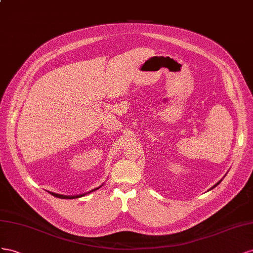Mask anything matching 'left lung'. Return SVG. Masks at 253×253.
<instances>
[{
  "instance_id": "8db88e82",
  "label": "left lung",
  "mask_w": 253,
  "mask_h": 253,
  "mask_svg": "<svg viewBox=\"0 0 253 253\" xmlns=\"http://www.w3.org/2000/svg\"><path fill=\"white\" fill-rule=\"evenodd\" d=\"M219 182H220V181H219ZM219 182H217V183H216V184H215V185H214V186H213V187H212V189H214V187H215V186H217V185H218V184H219Z\"/></svg>"
}]
</instances>
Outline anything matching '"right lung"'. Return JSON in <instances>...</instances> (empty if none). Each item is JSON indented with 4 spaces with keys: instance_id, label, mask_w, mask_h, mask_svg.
<instances>
[{
    "instance_id": "obj_1",
    "label": "right lung",
    "mask_w": 253,
    "mask_h": 253,
    "mask_svg": "<svg viewBox=\"0 0 253 253\" xmlns=\"http://www.w3.org/2000/svg\"><path fill=\"white\" fill-rule=\"evenodd\" d=\"M100 187V186H99ZM99 187H96V189H94V190H92V191H96V190H98ZM53 195V196H55V197H58V198H62V199H74V198H79V197H83V196H84V195H86V193L85 194H82V195H77V196H64V195H59V194H55V193H50Z\"/></svg>"
}]
</instances>
